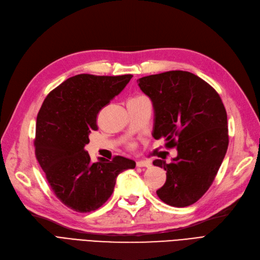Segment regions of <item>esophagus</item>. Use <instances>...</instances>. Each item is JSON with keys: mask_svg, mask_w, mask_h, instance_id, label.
<instances>
[{"mask_svg": "<svg viewBox=\"0 0 260 260\" xmlns=\"http://www.w3.org/2000/svg\"><path fill=\"white\" fill-rule=\"evenodd\" d=\"M137 167L138 168H150L151 165L149 161H137Z\"/></svg>", "mask_w": 260, "mask_h": 260, "instance_id": "esophagus-1", "label": "esophagus"}]
</instances>
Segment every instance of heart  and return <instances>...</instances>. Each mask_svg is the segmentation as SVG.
I'll list each match as a JSON object with an SVG mask.
<instances>
[{"label": "heart", "mask_w": 260, "mask_h": 260, "mask_svg": "<svg viewBox=\"0 0 260 260\" xmlns=\"http://www.w3.org/2000/svg\"><path fill=\"white\" fill-rule=\"evenodd\" d=\"M142 98H145V96H143V95H138V96H136V98H132L131 100H138V99H142Z\"/></svg>", "instance_id": "obj_1"}]
</instances>
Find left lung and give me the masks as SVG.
Instances as JSON below:
<instances>
[{"instance_id": "obj_1", "label": "left lung", "mask_w": 260, "mask_h": 260, "mask_svg": "<svg viewBox=\"0 0 260 260\" xmlns=\"http://www.w3.org/2000/svg\"><path fill=\"white\" fill-rule=\"evenodd\" d=\"M138 83L153 102V137L165 138L167 147L177 149L172 162H153L167 171L157 196L171 207H188L208 191L225 158L229 143L225 106L215 89L186 71L144 76Z\"/></svg>"}]
</instances>
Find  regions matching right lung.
Masks as SVG:
<instances>
[{
  "label": "right lung",
  "instance_id": "obj_1",
  "mask_svg": "<svg viewBox=\"0 0 260 260\" xmlns=\"http://www.w3.org/2000/svg\"><path fill=\"white\" fill-rule=\"evenodd\" d=\"M131 74L70 77L48 93L37 118L35 156L57 198L79 213L95 211L109 200L118 174L136 168L116 156L91 162L84 149L98 130L96 116L130 82Z\"/></svg>",
  "mask_w": 260,
  "mask_h": 260
}]
</instances>
